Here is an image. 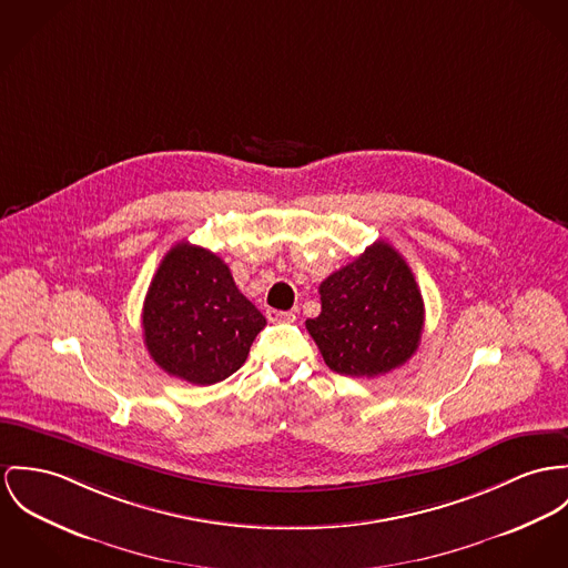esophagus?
Returning <instances> with one entry per match:
<instances>
[{
    "instance_id": "esophagus-1",
    "label": "esophagus",
    "mask_w": 568,
    "mask_h": 568,
    "mask_svg": "<svg viewBox=\"0 0 568 568\" xmlns=\"http://www.w3.org/2000/svg\"><path fill=\"white\" fill-rule=\"evenodd\" d=\"M265 317L270 322H294L296 320V315L292 311H276V308H267Z\"/></svg>"
}]
</instances>
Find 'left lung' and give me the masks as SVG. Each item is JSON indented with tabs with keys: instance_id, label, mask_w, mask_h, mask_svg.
Returning <instances> with one entry per match:
<instances>
[{
	"instance_id": "obj_1",
	"label": "left lung",
	"mask_w": 568,
	"mask_h": 568,
	"mask_svg": "<svg viewBox=\"0 0 568 568\" xmlns=\"http://www.w3.org/2000/svg\"><path fill=\"white\" fill-rule=\"evenodd\" d=\"M322 311L306 331L324 363L344 376H381L422 342L424 298L404 257L376 242L320 285Z\"/></svg>"
}]
</instances>
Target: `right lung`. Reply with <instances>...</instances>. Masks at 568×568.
<instances>
[{"mask_svg": "<svg viewBox=\"0 0 568 568\" xmlns=\"http://www.w3.org/2000/svg\"><path fill=\"white\" fill-rule=\"evenodd\" d=\"M265 317L207 248L175 244L160 263L142 308L144 344L171 376L214 385L237 372Z\"/></svg>", "mask_w": 568, "mask_h": 568, "instance_id": "add662e5", "label": "right lung"}]
</instances>
